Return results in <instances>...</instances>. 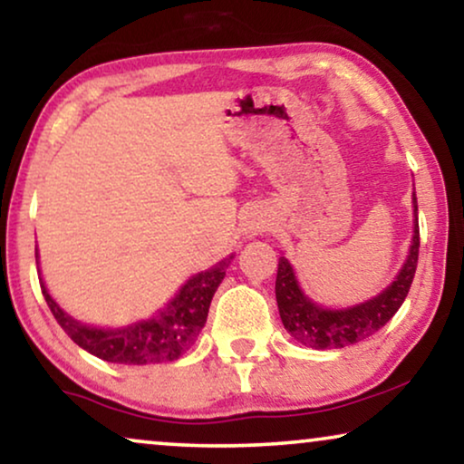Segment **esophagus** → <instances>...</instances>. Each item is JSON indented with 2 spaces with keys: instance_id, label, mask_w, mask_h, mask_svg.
<instances>
[{
  "instance_id": "1",
  "label": "esophagus",
  "mask_w": 464,
  "mask_h": 464,
  "mask_svg": "<svg viewBox=\"0 0 464 464\" xmlns=\"http://www.w3.org/2000/svg\"><path fill=\"white\" fill-rule=\"evenodd\" d=\"M268 226H270L268 215L262 211H251L243 221V234L246 238H253L257 237V234H264L268 230Z\"/></svg>"
}]
</instances>
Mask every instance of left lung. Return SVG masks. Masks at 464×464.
<instances>
[{
  "label": "left lung",
  "instance_id": "left-lung-1",
  "mask_svg": "<svg viewBox=\"0 0 464 464\" xmlns=\"http://www.w3.org/2000/svg\"><path fill=\"white\" fill-rule=\"evenodd\" d=\"M414 211H418L416 192ZM418 246H420V230H418L416 218L410 256L405 259L397 281H392L389 289H384L378 297H372L370 302H363L359 306L344 310L321 308L310 302L302 294L291 264L285 257H281L278 259L275 294L285 329L300 344L316 348V351L344 348L354 344V342L367 340L395 316L397 310L401 308L403 300L408 297L418 266Z\"/></svg>",
  "mask_w": 464,
  "mask_h": 464
}]
</instances>
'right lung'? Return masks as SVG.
<instances>
[{"label": "right lung", "mask_w": 464, "mask_h": 464, "mask_svg": "<svg viewBox=\"0 0 464 464\" xmlns=\"http://www.w3.org/2000/svg\"><path fill=\"white\" fill-rule=\"evenodd\" d=\"M230 259L232 256L189 278L179 294L173 297V302L156 316L122 329H94L82 325L67 313H63L59 304L44 287L42 278L40 287L56 323L65 329V334L75 344L94 357L124 365L160 363V361L179 359L198 338L200 329L207 323L208 306H211L219 283L224 281Z\"/></svg>", "instance_id": "right-lung-1"}]
</instances>
